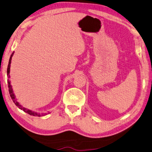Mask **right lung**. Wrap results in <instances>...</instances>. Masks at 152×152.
Returning <instances> with one entry per match:
<instances>
[{
    "label": "right lung",
    "instance_id": "1",
    "mask_svg": "<svg viewBox=\"0 0 152 152\" xmlns=\"http://www.w3.org/2000/svg\"><path fill=\"white\" fill-rule=\"evenodd\" d=\"M14 53L15 52H13L12 53V55H11L10 57V60H9V63H8V66H7V76H8V78H10V64H11V61H12V57L13 56V55H14ZM7 83H8V88H9V93H10V97L12 99L14 102V103L15 104V105H16L17 107H19V109H20L21 110H23L24 111V112L27 113V114H30V115H32V116H45V115L48 114H50V111H48L47 113H42V114H40V113H38V112H35V111H33L31 110H30V109H28L26 108H25V107H23L22 105L20 104V103L17 102V99H16V97H15L14 93H13V90H12V86H11L10 84V80L8 79L7 80Z\"/></svg>",
    "mask_w": 152,
    "mask_h": 152
}]
</instances>
